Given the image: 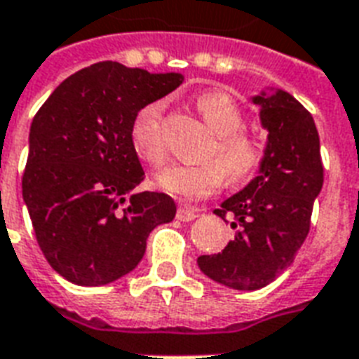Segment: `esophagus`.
Returning <instances> with one entry per match:
<instances>
[{
	"mask_svg": "<svg viewBox=\"0 0 359 359\" xmlns=\"http://www.w3.org/2000/svg\"><path fill=\"white\" fill-rule=\"evenodd\" d=\"M201 209L200 207H192V205H180L177 209V219L182 220V222H187V220H194L198 217Z\"/></svg>",
	"mask_w": 359,
	"mask_h": 359,
	"instance_id": "obj_1",
	"label": "esophagus"
}]
</instances>
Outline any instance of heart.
I'll list each match as a JSON object with an SVG mask.
<instances>
[{"label": "heart", "mask_w": 359, "mask_h": 359, "mask_svg": "<svg viewBox=\"0 0 359 359\" xmlns=\"http://www.w3.org/2000/svg\"><path fill=\"white\" fill-rule=\"evenodd\" d=\"M196 106L217 137V144L203 163H177L156 175V187L179 200H200L213 194L222 184L224 175L232 182L251 177L264 159V142L245 133L243 110L238 100L226 91L211 89L196 98ZM165 100H152L140 108L131 126V142L135 152L150 167H161L167 159L163 137Z\"/></svg>", "instance_id": "b5f03b06"}]
</instances>
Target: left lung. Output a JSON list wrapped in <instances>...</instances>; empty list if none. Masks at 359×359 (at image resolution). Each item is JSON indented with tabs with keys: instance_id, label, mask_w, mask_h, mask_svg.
I'll return each instance as SVG.
<instances>
[{
	"instance_id": "8db88e82",
	"label": "left lung",
	"mask_w": 359,
	"mask_h": 359,
	"mask_svg": "<svg viewBox=\"0 0 359 359\" xmlns=\"http://www.w3.org/2000/svg\"><path fill=\"white\" fill-rule=\"evenodd\" d=\"M251 102L268 133L264 159L257 177L215 209L220 219L232 215L236 238L220 253L198 257L207 278L238 291L266 287L291 266L323 187L320 137L306 108L272 87Z\"/></svg>"
}]
</instances>
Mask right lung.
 I'll list each match as a JSON object with an SVG mask.
<instances>
[{"label": "right lung", "mask_w": 359, "mask_h": 359, "mask_svg": "<svg viewBox=\"0 0 359 359\" xmlns=\"http://www.w3.org/2000/svg\"><path fill=\"white\" fill-rule=\"evenodd\" d=\"M184 81L104 60L76 72L32 121L22 198L53 270L97 287L129 274L158 224L175 219L167 194L133 192L144 171L131 142L140 108Z\"/></svg>", "instance_id": "right-lung-1"}]
</instances>
